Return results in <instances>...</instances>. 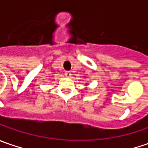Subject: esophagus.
Segmentation results:
<instances>
[{
	"label": "esophagus",
	"instance_id": "1",
	"mask_svg": "<svg viewBox=\"0 0 148 148\" xmlns=\"http://www.w3.org/2000/svg\"><path fill=\"white\" fill-rule=\"evenodd\" d=\"M71 71H65V76L66 77H71Z\"/></svg>",
	"mask_w": 148,
	"mask_h": 148
}]
</instances>
